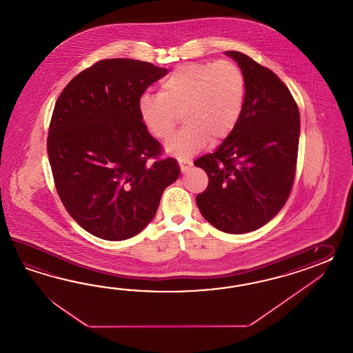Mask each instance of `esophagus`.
<instances>
[{"mask_svg":"<svg viewBox=\"0 0 353 353\" xmlns=\"http://www.w3.org/2000/svg\"><path fill=\"white\" fill-rule=\"evenodd\" d=\"M179 163H180V168H181L182 173H185V172L188 171L191 167V162L190 161H188V159H182V158H180Z\"/></svg>","mask_w":353,"mask_h":353,"instance_id":"esophagus-1","label":"esophagus"}]
</instances>
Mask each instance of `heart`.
<instances>
[{
	"mask_svg": "<svg viewBox=\"0 0 353 353\" xmlns=\"http://www.w3.org/2000/svg\"><path fill=\"white\" fill-rule=\"evenodd\" d=\"M245 95V76L235 63H188L163 81L158 95L141 97L140 114L159 140L171 136L182 114L186 125L165 143V150L189 157L210 139L219 143L229 137L243 113Z\"/></svg>",
	"mask_w": 353,
	"mask_h": 353,
	"instance_id": "1",
	"label": "heart"
}]
</instances>
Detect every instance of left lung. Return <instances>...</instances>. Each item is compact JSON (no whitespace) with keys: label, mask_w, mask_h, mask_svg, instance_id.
Segmentation results:
<instances>
[{"label":"left lung","mask_w":353,"mask_h":353,"mask_svg":"<svg viewBox=\"0 0 353 353\" xmlns=\"http://www.w3.org/2000/svg\"><path fill=\"white\" fill-rule=\"evenodd\" d=\"M225 54L245 76V104L229 137L194 162L210 177L196 204L216 229L245 234L266 225L288 201L301 121L293 96L274 72L239 51Z\"/></svg>","instance_id":"1"}]
</instances>
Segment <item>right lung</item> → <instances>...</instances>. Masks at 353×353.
<instances>
[{
    "label": "right lung",
    "instance_id": "right-lung-1",
    "mask_svg": "<svg viewBox=\"0 0 353 353\" xmlns=\"http://www.w3.org/2000/svg\"><path fill=\"white\" fill-rule=\"evenodd\" d=\"M165 74L152 63L105 59L74 77L57 99L48 139L57 194L97 238L137 235L180 176L177 161L159 159L161 143L140 114L145 90Z\"/></svg>",
    "mask_w": 353,
    "mask_h": 353
}]
</instances>
